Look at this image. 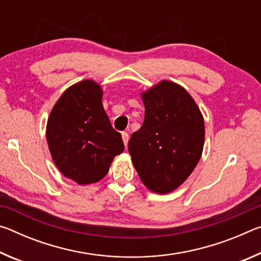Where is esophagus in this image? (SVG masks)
Returning <instances> with one entry per match:
<instances>
[{
	"instance_id": "1",
	"label": "esophagus",
	"mask_w": 261,
	"mask_h": 261,
	"mask_svg": "<svg viewBox=\"0 0 261 261\" xmlns=\"http://www.w3.org/2000/svg\"><path fill=\"white\" fill-rule=\"evenodd\" d=\"M122 139H123V143H124L125 147H126L127 141H129V134H127V132H122Z\"/></svg>"
}]
</instances>
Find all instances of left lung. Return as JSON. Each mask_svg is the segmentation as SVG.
Instances as JSON below:
<instances>
[{"mask_svg": "<svg viewBox=\"0 0 261 261\" xmlns=\"http://www.w3.org/2000/svg\"><path fill=\"white\" fill-rule=\"evenodd\" d=\"M144 123L129 140V153L141 182L159 194L173 192L191 175L205 143L204 117L178 84L161 81L141 93Z\"/></svg>", "mask_w": 261, "mask_h": 261, "instance_id": "left-lung-1", "label": "left lung"}]
</instances>
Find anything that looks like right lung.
I'll use <instances>...</instances> for the list:
<instances>
[{
	"label": "right lung",
	"instance_id": "obj_1",
	"mask_svg": "<svg viewBox=\"0 0 261 261\" xmlns=\"http://www.w3.org/2000/svg\"><path fill=\"white\" fill-rule=\"evenodd\" d=\"M102 94L92 79L73 84L56 101L47 121L53 161L79 185L102 179L114 158L124 151L122 136L113 129L103 109Z\"/></svg>",
	"mask_w": 261,
	"mask_h": 261
}]
</instances>
